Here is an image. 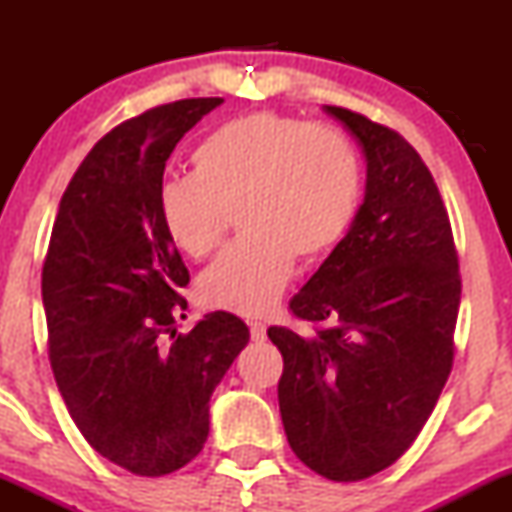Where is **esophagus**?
Segmentation results:
<instances>
[{"mask_svg": "<svg viewBox=\"0 0 512 512\" xmlns=\"http://www.w3.org/2000/svg\"><path fill=\"white\" fill-rule=\"evenodd\" d=\"M250 337H252V342H257V344H262L264 339H267V325H264V322H250Z\"/></svg>", "mask_w": 512, "mask_h": 512, "instance_id": "obj_1", "label": "esophagus"}]
</instances>
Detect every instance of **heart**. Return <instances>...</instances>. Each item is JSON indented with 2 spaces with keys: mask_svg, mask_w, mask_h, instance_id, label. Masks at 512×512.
Listing matches in <instances>:
<instances>
[{
  "mask_svg": "<svg viewBox=\"0 0 512 512\" xmlns=\"http://www.w3.org/2000/svg\"><path fill=\"white\" fill-rule=\"evenodd\" d=\"M190 175L158 187V219L182 255L202 260L238 216L245 233L199 276L214 308L262 315L279 301L296 257L317 262L342 243L361 202V161L337 127L260 110L211 129Z\"/></svg>",
  "mask_w": 512,
  "mask_h": 512,
  "instance_id": "obj_1",
  "label": "heart"
}]
</instances>
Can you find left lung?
<instances>
[{
	"mask_svg": "<svg viewBox=\"0 0 512 512\" xmlns=\"http://www.w3.org/2000/svg\"><path fill=\"white\" fill-rule=\"evenodd\" d=\"M368 163L349 233L289 310L313 337L269 327L284 356L279 411L291 450L332 481L383 472L411 448L455 358L460 264L431 170L402 134L325 105Z\"/></svg>",
	"mask_w": 512,
	"mask_h": 512,
	"instance_id": "8db88e82",
	"label": "left lung"
}]
</instances>
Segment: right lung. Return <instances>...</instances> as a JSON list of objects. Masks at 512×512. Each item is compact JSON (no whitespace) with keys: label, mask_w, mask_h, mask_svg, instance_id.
Wrapping results in <instances>:
<instances>
[{"label":"right lung","mask_w":512,"mask_h":512,"mask_svg":"<svg viewBox=\"0 0 512 512\" xmlns=\"http://www.w3.org/2000/svg\"><path fill=\"white\" fill-rule=\"evenodd\" d=\"M221 103L185 98L110 129L64 190L43 264L48 356L64 404L93 450L139 477L195 460L211 392L250 339L223 310L175 334L190 272L158 219L175 144Z\"/></svg>","instance_id":"1"}]
</instances>
